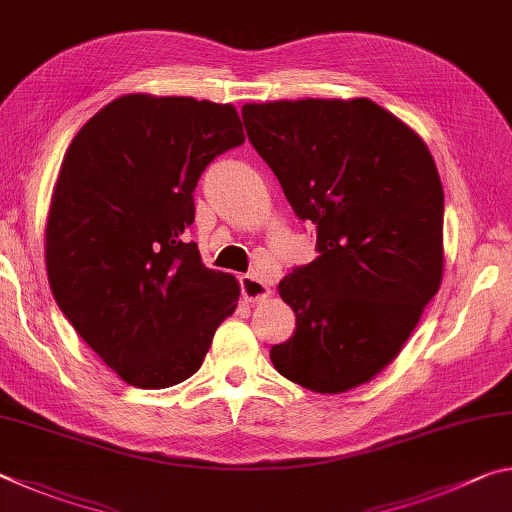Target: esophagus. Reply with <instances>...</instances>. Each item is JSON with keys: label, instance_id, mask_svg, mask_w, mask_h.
Masks as SVG:
<instances>
[{"label": "esophagus", "instance_id": "1", "mask_svg": "<svg viewBox=\"0 0 512 512\" xmlns=\"http://www.w3.org/2000/svg\"><path fill=\"white\" fill-rule=\"evenodd\" d=\"M239 284H241V293H244V298L250 302H257V300H264L271 296V289H268V284L259 280L255 273H246L239 277Z\"/></svg>", "mask_w": 512, "mask_h": 512}]
</instances>
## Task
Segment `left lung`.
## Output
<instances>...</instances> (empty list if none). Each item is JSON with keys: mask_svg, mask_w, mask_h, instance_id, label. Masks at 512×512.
<instances>
[{"mask_svg": "<svg viewBox=\"0 0 512 512\" xmlns=\"http://www.w3.org/2000/svg\"><path fill=\"white\" fill-rule=\"evenodd\" d=\"M241 117L320 253L277 287L296 332L271 361L309 391L345 393L400 354L443 282L436 162L370 99L246 103Z\"/></svg>", "mask_w": 512, "mask_h": 512, "instance_id": "obj_1", "label": "left lung"}]
</instances>
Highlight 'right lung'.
I'll return each instance as SVG.
<instances>
[{
    "mask_svg": "<svg viewBox=\"0 0 512 512\" xmlns=\"http://www.w3.org/2000/svg\"><path fill=\"white\" fill-rule=\"evenodd\" d=\"M244 140L230 103L126 94L69 144L45 230L49 287L131 386L192 377L237 309L239 282L207 268L185 235L201 173Z\"/></svg>",
    "mask_w": 512,
    "mask_h": 512,
    "instance_id": "add662e5",
    "label": "right lung"
}]
</instances>
